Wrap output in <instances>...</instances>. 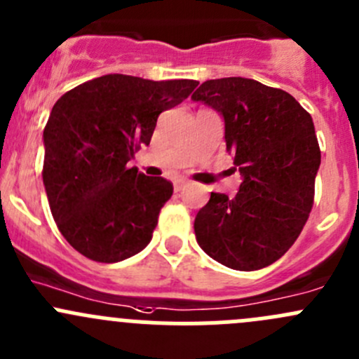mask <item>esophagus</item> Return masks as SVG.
Instances as JSON below:
<instances>
[{"mask_svg":"<svg viewBox=\"0 0 359 359\" xmlns=\"http://www.w3.org/2000/svg\"><path fill=\"white\" fill-rule=\"evenodd\" d=\"M187 186H189V182H187V180H177V182L173 184V189H175V193H180V191L186 189Z\"/></svg>","mask_w":359,"mask_h":359,"instance_id":"1","label":"esophagus"}]
</instances>
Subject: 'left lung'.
<instances>
[{
    "mask_svg": "<svg viewBox=\"0 0 359 359\" xmlns=\"http://www.w3.org/2000/svg\"><path fill=\"white\" fill-rule=\"evenodd\" d=\"M191 99L222 114L226 149L243 177L236 196L212 193L198 212V245L231 269L271 266L313 208L321 163L313 118L285 90L248 78L208 79Z\"/></svg>",
    "mask_w": 359,
    "mask_h": 359,
    "instance_id": "1",
    "label": "left lung"
}]
</instances>
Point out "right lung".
<instances>
[{
  "label": "right lung",
  "instance_id": "right-lung-1",
  "mask_svg": "<svg viewBox=\"0 0 359 359\" xmlns=\"http://www.w3.org/2000/svg\"><path fill=\"white\" fill-rule=\"evenodd\" d=\"M196 86L106 74L55 102L43 132V184L57 227L86 259L119 262L149 245L173 186L128 161L149 146L158 116Z\"/></svg>",
  "mask_w": 359,
  "mask_h": 359
}]
</instances>
